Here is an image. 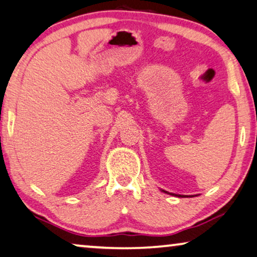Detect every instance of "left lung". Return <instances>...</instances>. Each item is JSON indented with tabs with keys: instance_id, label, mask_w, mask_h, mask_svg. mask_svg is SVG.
<instances>
[{
	"instance_id": "obj_1",
	"label": "left lung",
	"mask_w": 257,
	"mask_h": 257,
	"mask_svg": "<svg viewBox=\"0 0 257 257\" xmlns=\"http://www.w3.org/2000/svg\"><path fill=\"white\" fill-rule=\"evenodd\" d=\"M162 191H163V192H165V193H168V194H169V192H166V191H164V190H162ZM170 194H172V193H170ZM172 196H177V197H182V196H180V194H172Z\"/></svg>"
}]
</instances>
